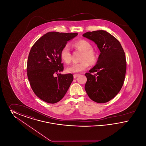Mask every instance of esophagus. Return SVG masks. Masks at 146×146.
Masks as SVG:
<instances>
[{
    "instance_id": "34e87169",
    "label": "esophagus",
    "mask_w": 146,
    "mask_h": 146,
    "mask_svg": "<svg viewBox=\"0 0 146 146\" xmlns=\"http://www.w3.org/2000/svg\"><path fill=\"white\" fill-rule=\"evenodd\" d=\"M80 74H74V75H73V76H74V78H76L77 76H79Z\"/></svg>"
}]
</instances>
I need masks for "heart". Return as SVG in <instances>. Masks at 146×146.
I'll return each mask as SVG.
<instances>
[{
    "label": "heart",
    "instance_id": "obj_1",
    "mask_svg": "<svg viewBox=\"0 0 146 146\" xmlns=\"http://www.w3.org/2000/svg\"><path fill=\"white\" fill-rule=\"evenodd\" d=\"M73 46L78 49L83 51L80 57L81 61L74 63L68 67L67 70L70 73L80 72L86 70L89 64H94L97 61V55L96 51L92 49V46L90 42L86 40H80L73 44ZM61 57L63 61L67 64L71 62V52L70 46L68 44L65 45L61 51Z\"/></svg>",
    "mask_w": 146,
    "mask_h": 146
}]
</instances>
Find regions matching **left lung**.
Returning a JSON list of instances; mask_svg holds the SVG:
<instances>
[{
	"label": "left lung",
	"instance_id": "left-lung-1",
	"mask_svg": "<svg viewBox=\"0 0 146 146\" xmlns=\"http://www.w3.org/2000/svg\"><path fill=\"white\" fill-rule=\"evenodd\" d=\"M83 36L95 42L101 52L97 64L85 74V89L92 101L107 102L118 94L124 84L126 70L124 51L118 39L106 31L88 32Z\"/></svg>",
	"mask_w": 146,
	"mask_h": 146
}]
</instances>
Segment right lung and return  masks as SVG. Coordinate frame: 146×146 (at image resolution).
Returning a JSON list of instances; mask_svg holds the SVG:
<instances>
[{
    "instance_id": "obj_1",
    "label": "right lung",
    "mask_w": 146,
    "mask_h": 146,
    "mask_svg": "<svg viewBox=\"0 0 146 146\" xmlns=\"http://www.w3.org/2000/svg\"><path fill=\"white\" fill-rule=\"evenodd\" d=\"M77 35L48 32L35 42L30 50L27 65L28 80L35 95L47 103L60 101L73 80L72 74L60 73L64 68L60 53L67 42Z\"/></svg>"
}]
</instances>
